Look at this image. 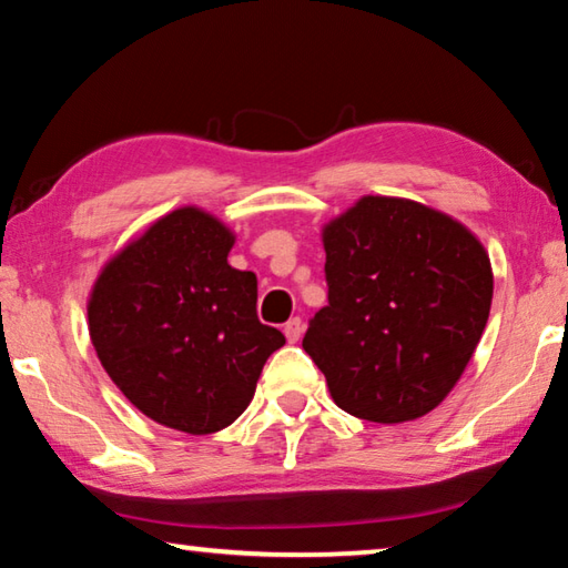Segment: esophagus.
<instances>
[{
    "label": "esophagus",
    "mask_w": 568,
    "mask_h": 568,
    "mask_svg": "<svg viewBox=\"0 0 568 568\" xmlns=\"http://www.w3.org/2000/svg\"><path fill=\"white\" fill-rule=\"evenodd\" d=\"M283 333H285L287 343H297V341H301V335H303V321L301 318H291V321L283 325Z\"/></svg>",
    "instance_id": "34e87169"
}]
</instances>
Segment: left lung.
Segmentation results:
<instances>
[{
  "instance_id": "left-lung-1",
  "label": "left lung",
  "mask_w": 568,
  "mask_h": 568,
  "mask_svg": "<svg viewBox=\"0 0 568 568\" xmlns=\"http://www.w3.org/2000/svg\"><path fill=\"white\" fill-rule=\"evenodd\" d=\"M328 305L303 348L335 406L373 423L416 420L444 400L484 335L486 247L416 200L363 195L323 227Z\"/></svg>"
}]
</instances>
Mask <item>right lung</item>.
Masks as SVG:
<instances>
[{
	"mask_svg": "<svg viewBox=\"0 0 568 568\" xmlns=\"http://www.w3.org/2000/svg\"><path fill=\"white\" fill-rule=\"evenodd\" d=\"M233 245L215 215L178 207L104 263L88 301L90 338L114 386L182 434L230 426L285 343L257 321V277L227 263Z\"/></svg>",
	"mask_w": 568,
	"mask_h": 568,
	"instance_id": "right-lung-1",
	"label": "right lung"
}]
</instances>
